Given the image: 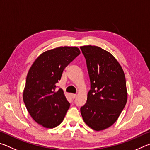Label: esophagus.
Masks as SVG:
<instances>
[{
    "label": "esophagus",
    "instance_id": "esophagus-1",
    "mask_svg": "<svg viewBox=\"0 0 150 150\" xmlns=\"http://www.w3.org/2000/svg\"><path fill=\"white\" fill-rule=\"evenodd\" d=\"M71 96L72 98H75L77 96V95L76 94H71Z\"/></svg>",
    "mask_w": 150,
    "mask_h": 150
}]
</instances>
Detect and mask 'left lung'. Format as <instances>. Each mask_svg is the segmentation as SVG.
<instances>
[{
	"instance_id": "1",
	"label": "left lung",
	"mask_w": 150,
	"mask_h": 150,
	"mask_svg": "<svg viewBox=\"0 0 150 150\" xmlns=\"http://www.w3.org/2000/svg\"><path fill=\"white\" fill-rule=\"evenodd\" d=\"M80 48L87 62L91 88L87 103L81 108V116L93 130H105L117 120L126 104L125 75L107 51L95 45Z\"/></svg>"
}]
</instances>
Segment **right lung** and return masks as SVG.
I'll return each instance as SVG.
<instances>
[{"instance_id": "right-lung-1", "label": "right lung", "mask_w": 150, "mask_h": 150, "mask_svg": "<svg viewBox=\"0 0 150 150\" xmlns=\"http://www.w3.org/2000/svg\"><path fill=\"white\" fill-rule=\"evenodd\" d=\"M81 54L77 47H59L40 55L28 73L23 100L32 118L44 128L62 122L70 104L62 88L56 91L65 68Z\"/></svg>"}]
</instances>
